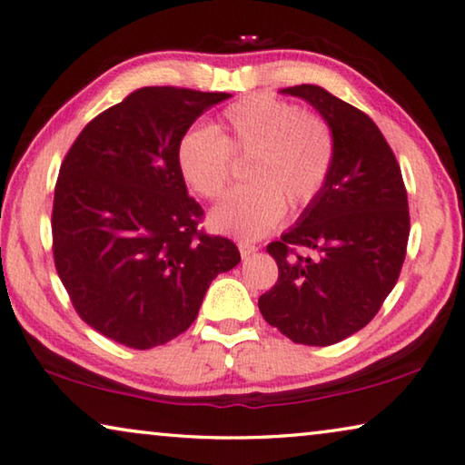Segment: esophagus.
I'll list each match as a JSON object with an SVG mask.
<instances>
[{
	"mask_svg": "<svg viewBox=\"0 0 465 465\" xmlns=\"http://www.w3.org/2000/svg\"><path fill=\"white\" fill-rule=\"evenodd\" d=\"M239 252H241L242 260H245V257L253 255L257 252V245H255V242H249V241H241L239 242Z\"/></svg>",
	"mask_w": 465,
	"mask_h": 465,
	"instance_id": "1",
	"label": "esophagus"
}]
</instances>
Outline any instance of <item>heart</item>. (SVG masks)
Instances as JSON below:
<instances>
[{
    "instance_id": "b5f03b06",
    "label": "heart",
    "mask_w": 465,
    "mask_h": 465,
    "mask_svg": "<svg viewBox=\"0 0 465 465\" xmlns=\"http://www.w3.org/2000/svg\"><path fill=\"white\" fill-rule=\"evenodd\" d=\"M231 155L249 160V187L234 191L210 212L212 231L237 239H260L281 223L284 203H312L331 176L334 137L316 114L268 95L228 105L216 126L195 124L176 145V166L202 199H218L232 174Z\"/></svg>"
}]
</instances>
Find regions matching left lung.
<instances>
[{"label": "left lung", "mask_w": 465, "mask_h": 465, "mask_svg": "<svg viewBox=\"0 0 465 465\" xmlns=\"http://www.w3.org/2000/svg\"><path fill=\"white\" fill-rule=\"evenodd\" d=\"M281 93L302 97L331 126L334 162L295 226L268 245L278 281L257 305L292 342L326 347L361 331L395 287L410 237L407 193L372 118L318 84ZM297 246L317 253L303 258Z\"/></svg>", "instance_id": "8db88e82"}]
</instances>
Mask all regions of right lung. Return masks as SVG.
<instances>
[{
  "instance_id": "obj_1",
  "label": "right lung",
  "mask_w": 465,
  "mask_h": 465,
  "mask_svg": "<svg viewBox=\"0 0 465 465\" xmlns=\"http://www.w3.org/2000/svg\"><path fill=\"white\" fill-rule=\"evenodd\" d=\"M231 93L143 87L93 118L55 183L54 260L74 310L133 349L195 322L213 278L241 262L224 237L197 231L202 205L176 166L183 133Z\"/></svg>"
}]
</instances>
